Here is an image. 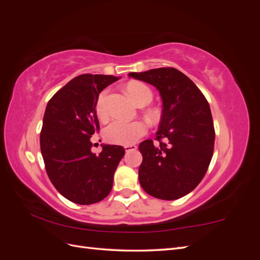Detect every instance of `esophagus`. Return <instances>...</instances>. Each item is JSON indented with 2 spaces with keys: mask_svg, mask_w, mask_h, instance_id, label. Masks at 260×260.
Listing matches in <instances>:
<instances>
[{
  "mask_svg": "<svg viewBox=\"0 0 260 260\" xmlns=\"http://www.w3.org/2000/svg\"><path fill=\"white\" fill-rule=\"evenodd\" d=\"M123 148H124L125 152H130V151H136L138 146L135 145V144H130V145H124Z\"/></svg>",
  "mask_w": 260,
  "mask_h": 260,
  "instance_id": "esophagus-1",
  "label": "esophagus"
}]
</instances>
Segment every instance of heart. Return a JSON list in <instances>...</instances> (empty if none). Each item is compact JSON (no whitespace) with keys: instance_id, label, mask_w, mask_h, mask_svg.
<instances>
[{"instance_id":"heart-1","label":"heart","mask_w":260,"mask_h":260,"mask_svg":"<svg viewBox=\"0 0 260 260\" xmlns=\"http://www.w3.org/2000/svg\"><path fill=\"white\" fill-rule=\"evenodd\" d=\"M128 92L137 103L148 104L153 100V92L143 82H131L127 85ZM106 95L107 90H103L96 99L95 112L99 118L105 119L107 117L106 108ZM147 125L141 120L129 121L117 118L109 122L103 130V137L109 143L130 145L137 142L139 139L146 135Z\"/></svg>"}]
</instances>
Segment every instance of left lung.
Instances as JSON below:
<instances>
[{
    "mask_svg": "<svg viewBox=\"0 0 260 260\" xmlns=\"http://www.w3.org/2000/svg\"><path fill=\"white\" fill-rule=\"evenodd\" d=\"M129 76L154 85L162 101L156 132L159 144L145 140L139 145L143 156L140 184L156 199L178 200L199 185L214 154L215 128L209 104L190 78L176 68Z\"/></svg>",
    "mask_w": 260,
    "mask_h": 260,
    "instance_id": "1",
    "label": "left lung"
}]
</instances>
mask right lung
<instances>
[{
  "mask_svg": "<svg viewBox=\"0 0 260 260\" xmlns=\"http://www.w3.org/2000/svg\"><path fill=\"white\" fill-rule=\"evenodd\" d=\"M118 79L106 75H80L55 93L45 108L40 147L46 174L64 198L79 205L106 198L124 155L119 145L102 144L99 155L91 151V137L100 130L96 99Z\"/></svg>",
  "mask_w": 260,
  "mask_h": 260,
  "instance_id": "1",
  "label": "right lung"
}]
</instances>
